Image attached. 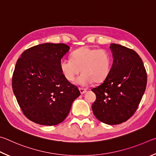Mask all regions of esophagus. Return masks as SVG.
<instances>
[{
    "mask_svg": "<svg viewBox=\"0 0 156 156\" xmlns=\"http://www.w3.org/2000/svg\"><path fill=\"white\" fill-rule=\"evenodd\" d=\"M79 90H80V93L81 94H83L84 93H86V89H83V88H79Z\"/></svg>",
    "mask_w": 156,
    "mask_h": 156,
    "instance_id": "obj_1",
    "label": "esophagus"
}]
</instances>
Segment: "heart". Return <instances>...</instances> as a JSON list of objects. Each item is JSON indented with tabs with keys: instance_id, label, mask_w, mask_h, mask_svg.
Masks as SVG:
<instances>
[{
	"instance_id": "b5f03b06",
	"label": "heart",
	"mask_w": 156,
	"mask_h": 156,
	"mask_svg": "<svg viewBox=\"0 0 156 156\" xmlns=\"http://www.w3.org/2000/svg\"><path fill=\"white\" fill-rule=\"evenodd\" d=\"M112 57L105 49L89 48L86 46L76 49L72 53V59L63 58L59 67L63 75L68 81L73 82L80 73L76 83L87 86L94 81L101 83L104 81L111 69Z\"/></svg>"
}]
</instances>
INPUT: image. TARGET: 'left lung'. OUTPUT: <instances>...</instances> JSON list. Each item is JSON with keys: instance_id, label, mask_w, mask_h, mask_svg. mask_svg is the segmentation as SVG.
Instances as JSON below:
<instances>
[{"instance_id": "left-lung-1", "label": "left lung", "mask_w": 156, "mask_h": 156, "mask_svg": "<svg viewBox=\"0 0 156 156\" xmlns=\"http://www.w3.org/2000/svg\"><path fill=\"white\" fill-rule=\"evenodd\" d=\"M113 64L104 81L92 89L96 118L108 125L127 121L137 110L147 86V73L140 56L132 49L111 44Z\"/></svg>"}]
</instances>
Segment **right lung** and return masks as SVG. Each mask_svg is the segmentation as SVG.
I'll list each match as a JSON object with an SVG mask.
<instances>
[{
	"label": "right lung",
	"mask_w": 156,
	"mask_h": 156,
	"mask_svg": "<svg viewBox=\"0 0 156 156\" xmlns=\"http://www.w3.org/2000/svg\"><path fill=\"white\" fill-rule=\"evenodd\" d=\"M69 48L65 44H38L24 51L16 62L13 93L24 116L35 123L51 126L62 122L80 95L60 70V60Z\"/></svg>",
	"instance_id": "1"
}]
</instances>
